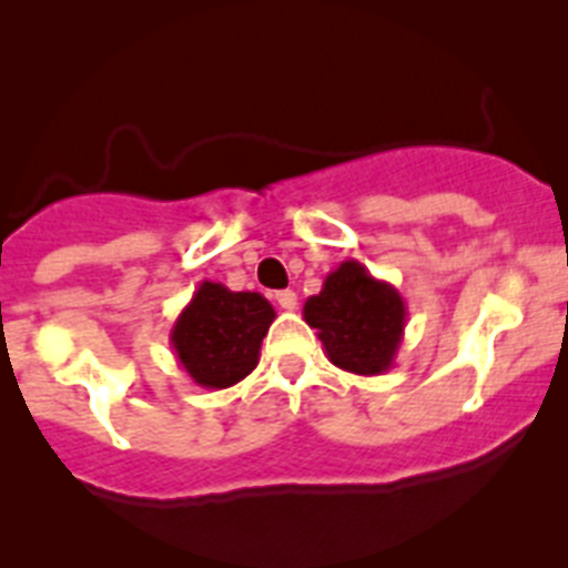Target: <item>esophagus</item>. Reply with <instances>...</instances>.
<instances>
[{"label":"esophagus","instance_id":"34e87169","mask_svg":"<svg viewBox=\"0 0 568 568\" xmlns=\"http://www.w3.org/2000/svg\"><path fill=\"white\" fill-rule=\"evenodd\" d=\"M275 301H278L281 310H295V307H298V295H295L293 290H281V293H275Z\"/></svg>","mask_w":568,"mask_h":568}]
</instances>
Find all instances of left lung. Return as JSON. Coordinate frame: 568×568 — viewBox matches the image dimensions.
<instances>
[{
	"label": "left lung",
	"instance_id": "left-lung-1",
	"mask_svg": "<svg viewBox=\"0 0 568 568\" xmlns=\"http://www.w3.org/2000/svg\"><path fill=\"white\" fill-rule=\"evenodd\" d=\"M304 321L318 329L335 366L355 375H384L404 341L406 304L393 284L346 258L324 278L321 293L310 295Z\"/></svg>",
	"mask_w": 568,
	"mask_h": 568
}]
</instances>
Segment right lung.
<instances>
[{"mask_svg": "<svg viewBox=\"0 0 568 568\" xmlns=\"http://www.w3.org/2000/svg\"><path fill=\"white\" fill-rule=\"evenodd\" d=\"M273 321V304L261 293H233L202 281L170 329V346L195 384L227 389L255 369Z\"/></svg>", "mask_w": 568, "mask_h": 568, "instance_id": "right-lung-1", "label": "right lung"}]
</instances>
